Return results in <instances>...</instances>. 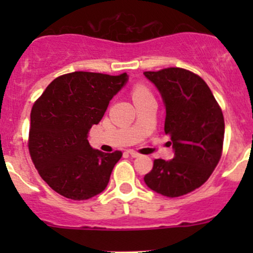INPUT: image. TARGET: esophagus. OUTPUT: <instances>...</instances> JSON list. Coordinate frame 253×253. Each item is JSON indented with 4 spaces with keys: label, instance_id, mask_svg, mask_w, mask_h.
Returning <instances> with one entry per match:
<instances>
[{
    "label": "esophagus",
    "instance_id": "obj_1",
    "mask_svg": "<svg viewBox=\"0 0 253 253\" xmlns=\"http://www.w3.org/2000/svg\"><path fill=\"white\" fill-rule=\"evenodd\" d=\"M127 153H128V154L131 155L132 158H138L139 157V153L136 152V150H128Z\"/></svg>",
    "mask_w": 253,
    "mask_h": 253
}]
</instances>
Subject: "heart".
Wrapping results in <instances>:
<instances>
[{
    "label": "heart",
    "instance_id": "1",
    "mask_svg": "<svg viewBox=\"0 0 253 253\" xmlns=\"http://www.w3.org/2000/svg\"><path fill=\"white\" fill-rule=\"evenodd\" d=\"M131 94L134 103H136V101L145 100V99L154 98L152 90H150L147 85H143V84H137V85H134L133 88H132Z\"/></svg>",
    "mask_w": 253,
    "mask_h": 253
}]
</instances>
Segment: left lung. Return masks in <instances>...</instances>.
<instances>
[{
  "label": "left lung",
  "instance_id": "8db88e82",
  "mask_svg": "<svg viewBox=\"0 0 253 253\" xmlns=\"http://www.w3.org/2000/svg\"><path fill=\"white\" fill-rule=\"evenodd\" d=\"M144 76L162 94L164 131L175 152L171 160L155 159L144 182L160 195L180 197L201 187L218 165L225 128L223 111L206 82L191 71L169 67Z\"/></svg>",
  "mask_w": 253,
  "mask_h": 253
}]
</instances>
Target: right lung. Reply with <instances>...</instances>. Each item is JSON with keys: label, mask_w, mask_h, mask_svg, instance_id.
<instances>
[{"label": "right lung", "mask_w": 253, "mask_h": 253, "mask_svg": "<svg viewBox=\"0 0 253 253\" xmlns=\"http://www.w3.org/2000/svg\"><path fill=\"white\" fill-rule=\"evenodd\" d=\"M126 81V73H67L53 79L33 105L30 157L42 180L58 195L84 201L108 186L122 153L93 149L86 138Z\"/></svg>", "instance_id": "obj_1"}]
</instances>
